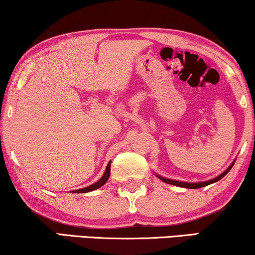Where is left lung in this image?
I'll list each match as a JSON object with an SVG mask.
<instances>
[{"mask_svg": "<svg viewBox=\"0 0 255 255\" xmlns=\"http://www.w3.org/2000/svg\"><path fill=\"white\" fill-rule=\"evenodd\" d=\"M235 162H236V159H235V161H233L231 165H230L228 168H226L224 172L221 174V175L216 176V177H214V179H211V180L203 181V182H184V181H176V180H172V179H167V177H163L161 175H159V174H155V176L158 177V179L161 180L162 182L168 183V184H173V186L182 187V188H189V189H197V188H202V187L209 186V184L215 183V182H217V181H219L221 179H223V177H224L226 174H228L230 170H231L233 165H235Z\"/></svg>", "mask_w": 255, "mask_h": 255, "instance_id": "8db88e82", "label": "left lung"}]
</instances>
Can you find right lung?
<instances>
[{"label":"right lung","mask_w":255,"mask_h":255,"mask_svg":"<svg viewBox=\"0 0 255 255\" xmlns=\"http://www.w3.org/2000/svg\"><path fill=\"white\" fill-rule=\"evenodd\" d=\"M110 165H111V161L108 162L107 165V168H106V172H104V174L102 175V177L97 181V182L90 184V186L88 187H85V188H81V189H76V190H73V193H89V191H93V190H96L99 189V188H101L103 186L104 183L107 182L108 179H109L110 176Z\"/></svg>","instance_id":"obj_1"}]
</instances>
